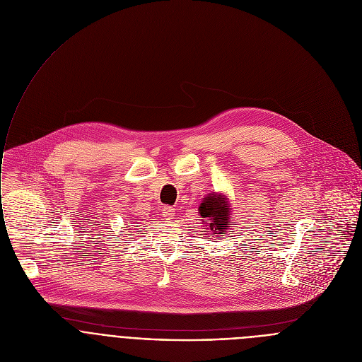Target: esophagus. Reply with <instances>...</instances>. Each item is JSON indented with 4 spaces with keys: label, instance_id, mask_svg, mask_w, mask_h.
Segmentation results:
<instances>
[{
    "label": "esophagus",
    "instance_id": "esophagus-1",
    "mask_svg": "<svg viewBox=\"0 0 362 362\" xmlns=\"http://www.w3.org/2000/svg\"><path fill=\"white\" fill-rule=\"evenodd\" d=\"M162 215H163V219L172 221V219H175V216H176V211H175L173 208H170V206H166V208H163Z\"/></svg>",
    "mask_w": 362,
    "mask_h": 362
}]
</instances>
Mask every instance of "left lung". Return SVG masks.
Here are the masks:
<instances>
[{"instance_id":"obj_1","label":"left lung","mask_w":362,"mask_h":362,"mask_svg":"<svg viewBox=\"0 0 362 362\" xmlns=\"http://www.w3.org/2000/svg\"><path fill=\"white\" fill-rule=\"evenodd\" d=\"M199 215L203 218L202 222L206 223V229H209L216 238L225 236L226 230L230 228V214L232 208L229 203V197L223 193L212 192L202 199L199 206Z\"/></svg>"}]
</instances>
